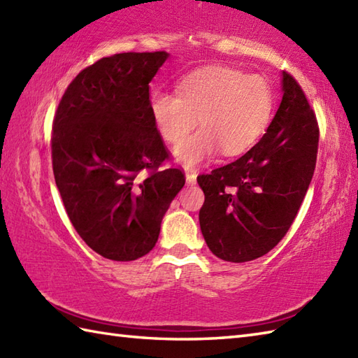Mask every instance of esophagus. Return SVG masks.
Segmentation results:
<instances>
[{"instance_id":"34e87169","label":"esophagus","mask_w":358,"mask_h":358,"mask_svg":"<svg viewBox=\"0 0 358 358\" xmlns=\"http://www.w3.org/2000/svg\"><path fill=\"white\" fill-rule=\"evenodd\" d=\"M186 180L189 185H195L196 181V172L192 169H186Z\"/></svg>"}]
</instances>
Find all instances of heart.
Segmentation results:
<instances>
[{
    "instance_id": "heart-1",
    "label": "heart",
    "mask_w": 358,
    "mask_h": 358,
    "mask_svg": "<svg viewBox=\"0 0 358 358\" xmlns=\"http://www.w3.org/2000/svg\"><path fill=\"white\" fill-rule=\"evenodd\" d=\"M273 89L260 73L229 66H204L178 81L177 94L155 90L149 109L157 131L177 143L199 118L202 127L173 148L181 163L194 166L222 150L240 155L262 138L272 118Z\"/></svg>"
}]
</instances>
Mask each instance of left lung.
Returning <instances> with one entry per match:
<instances>
[{
	"mask_svg": "<svg viewBox=\"0 0 358 358\" xmlns=\"http://www.w3.org/2000/svg\"><path fill=\"white\" fill-rule=\"evenodd\" d=\"M318 123L301 86L283 72V100L263 138L235 162L196 177L200 227L209 249L232 263L268 254L285 237L313 180Z\"/></svg>",
	"mask_w": 358,
	"mask_h": 358,
	"instance_id": "1",
	"label": "left lung"
}]
</instances>
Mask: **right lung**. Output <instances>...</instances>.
I'll return each instance as SVG.
<instances>
[{
    "mask_svg": "<svg viewBox=\"0 0 358 358\" xmlns=\"http://www.w3.org/2000/svg\"><path fill=\"white\" fill-rule=\"evenodd\" d=\"M162 52H126L83 69L58 104L52 167L71 223L96 254L132 262L155 246L185 172L171 159L149 109Z\"/></svg>",
    "mask_w": 358,
    "mask_h": 358,
    "instance_id": "1",
    "label": "right lung"
}]
</instances>
